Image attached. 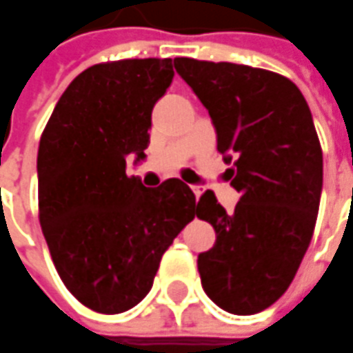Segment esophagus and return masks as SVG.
I'll return each mask as SVG.
<instances>
[{
  "label": "esophagus",
  "mask_w": 353,
  "mask_h": 353,
  "mask_svg": "<svg viewBox=\"0 0 353 353\" xmlns=\"http://www.w3.org/2000/svg\"><path fill=\"white\" fill-rule=\"evenodd\" d=\"M191 189H193V193H195V199L199 201V197L203 195V189L201 188H191Z\"/></svg>",
  "instance_id": "34e87169"
}]
</instances>
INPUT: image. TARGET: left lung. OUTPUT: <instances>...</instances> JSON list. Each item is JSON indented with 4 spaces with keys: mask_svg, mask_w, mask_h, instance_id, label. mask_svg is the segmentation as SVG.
Listing matches in <instances>:
<instances>
[{
    "mask_svg": "<svg viewBox=\"0 0 353 353\" xmlns=\"http://www.w3.org/2000/svg\"><path fill=\"white\" fill-rule=\"evenodd\" d=\"M207 107L216 150L232 164L234 213L205 191L197 219L216 242L197 258L201 285L221 309L256 314L291 285L316 225L322 148L303 93L285 76L230 62L174 58Z\"/></svg>",
    "mask_w": 353,
    "mask_h": 353,
    "instance_id": "1",
    "label": "left lung"
}]
</instances>
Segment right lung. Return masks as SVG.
Here are the masks:
<instances>
[{"mask_svg":"<svg viewBox=\"0 0 353 353\" xmlns=\"http://www.w3.org/2000/svg\"><path fill=\"white\" fill-rule=\"evenodd\" d=\"M174 79L172 58L88 68L58 99L39 144V221L66 289L119 314L152 289L164 252L197 213L181 179L148 189L127 176L144 158L152 109Z\"/></svg>","mask_w":353,"mask_h":353,"instance_id":"add662e5","label":"right lung"}]
</instances>
